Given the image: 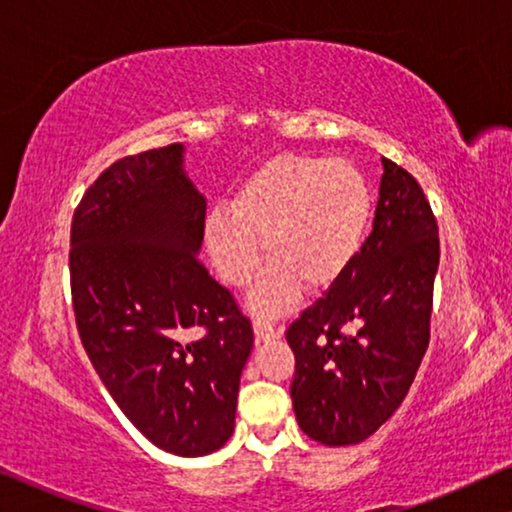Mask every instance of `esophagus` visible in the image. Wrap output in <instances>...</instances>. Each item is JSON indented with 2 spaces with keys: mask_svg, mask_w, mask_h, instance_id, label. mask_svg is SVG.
Wrapping results in <instances>:
<instances>
[{
  "mask_svg": "<svg viewBox=\"0 0 512 512\" xmlns=\"http://www.w3.org/2000/svg\"><path fill=\"white\" fill-rule=\"evenodd\" d=\"M253 324H255L257 338H262V340L280 338L282 331H285V326H282V324H273V322H269V319H266V317H255Z\"/></svg>",
  "mask_w": 512,
  "mask_h": 512,
  "instance_id": "obj_1",
  "label": "esophagus"
}]
</instances>
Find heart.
I'll list each match as a JSON object with an SVG mask.
<instances>
[{"label": "heart", "instance_id": "heart-1", "mask_svg": "<svg viewBox=\"0 0 512 512\" xmlns=\"http://www.w3.org/2000/svg\"><path fill=\"white\" fill-rule=\"evenodd\" d=\"M375 195L349 160L278 156L236 190L232 207L207 220V243L218 276L241 285L262 259L271 264L253 289L262 312H285L301 294L322 292L352 269L368 239Z\"/></svg>", "mask_w": 512, "mask_h": 512}]
</instances>
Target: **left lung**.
Wrapping results in <instances>:
<instances>
[{"mask_svg": "<svg viewBox=\"0 0 512 512\" xmlns=\"http://www.w3.org/2000/svg\"><path fill=\"white\" fill-rule=\"evenodd\" d=\"M372 232L345 276L287 326L296 421L324 446L361 444L407 395L430 345L439 227L421 183L381 158Z\"/></svg>", "mask_w": 512, "mask_h": 512, "instance_id": "obj_1", "label": "left lung"}]
</instances>
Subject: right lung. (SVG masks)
<instances>
[{
	"mask_svg": "<svg viewBox=\"0 0 512 512\" xmlns=\"http://www.w3.org/2000/svg\"><path fill=\"white\" fill-rule=\"evenodd\" d=\"M181 144L114 160L73 213L71 301L98 377L151 444L195 457L234 430L253 326L197 257L207 200Z\"/></svg>",
	"mask_w": 512,
	"mask_h": 512,
	"instance_id": "right-lung-1",
	"label": "right lung"
}]
</instances>
